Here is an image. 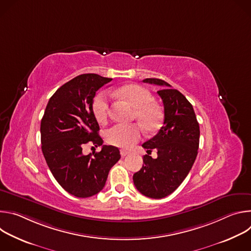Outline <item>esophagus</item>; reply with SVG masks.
I'll return each instance as SVG.
<instances>
[{
	"mask_svg": "<svg viewBox=\"0 0 251 251\" xmlns=\"http://www.w3.org/2000/svg\"><path fill=\"white\" fill-rule=\"evenodd\" d=\"M129 153H130V152H129V151H126V150H121V151H120V154H121V156H122V157L127 156Z\"/></svg>",
	"mask_w": 251,
	"mask_h": 251,
	"instance_id": "obj_1",
	"label": "esophagus"
}]
</instances>
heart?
<instances>
[{"label": "heart", "instance_id": "heart-1", "mask_svg": "<svg viewBox=\"0 0 251 251\" xmlns=\"http://www.w3.org/2000/svg\"><path fill=\"white\" fill-rule=\"evenodd\" d=\"M117 94L131 104L135 117L147 132H155L162 123V111L153 101L151 92L138 84H126L117 90ZM92 112L99 123H104L109 114V96L105 91L99 92L93 99ZM141 138V130L137 125H114L106 132V139L111 145L129 148Z\"/></svg>", "mask_w": 251, "mask_h": 251}]
</instances>
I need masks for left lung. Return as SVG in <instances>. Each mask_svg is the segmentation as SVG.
<instances>
[{
	"mask_svg": "<svg viewBox=\"0 0 251 251\" xmlns=\"http://www.w3.org/2000/svg\"><path fill=\"white\" fill-rule=\"evenodd\" d=\"M143 82L162 86L157 93L165 117L157 135L142 145L148 155L143 157V166L133 175V182L142 195L162 199L176 191L191 171L198 155L200 125L192 104L180 91L158 78ZM153 149L157 150L156 159L149 154Z\"/></svg>",
	"mask_w": 251,
	"mask_h": 251,
	"instance_id": "left-lung-1",
	"label": "left lung"
}]
</instances>
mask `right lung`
<instances>
[{"instance_id": "obj_1", "label": "right lung", "mask_w": 251, "mask_h": 251, "mask_svg": "<svg viewBox=\"0 0 251 251\" xmlns=\"http://www.w3.org/2000/svg\"><path fill=\"white\" fill-rule=\"evenodd\" d=\"M112 78L95 74L75 77L50 97L41 122L42 150L57 183L70 195L89 198L105 186L110 169L119 161L117 147L102 145L92 112L96 91ZM87 142L102 146L100 152L84 155Z\"/></svg>"}]
</instances>
